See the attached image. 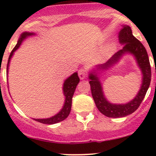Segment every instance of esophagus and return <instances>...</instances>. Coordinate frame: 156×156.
I'll return each mask as SVG.
<instances>
[{"label":"esophagus","mask_w":156,"mask_h":156,"mask_svg":"<svg viewBox=\"0 0 156 156\" xmlns=\"http://www.w3.org/2000/svg\"><path fill=\"white\" fill-rule=\"evenodd\" d=\"M86 75H87V74H86V71L84 70V69H81L79 71H78V76H79L80 79L81 80L84 79V78H86Z\"/></svg>","instance_id":"1"}]
</instances>
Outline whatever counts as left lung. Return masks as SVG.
<instances>
[{"label": "left lung", "instance_id": "obj_1", "mask_svg": "<svg viewBox=\"0 0 156 156\" xmlns=\"http://www.w3.org/2000/svg\"><path fill=\"white\" fill-rule=\"evenodd\" d=\"M119 40L121 44L123 45L122 50L115 53L106 62L97 66L95 69L90 72L88 77L92 97L98 110L108 118L115 119L125 117L137 109L145 97L151 81V67L147 52L143 44L133 35L130 26H122L119 33ZM127 53L134 56L142 72V84L136 97L128 103L125 105L110 103L105 97L98 73L100 70H108L114 66L124 55Z\"/></svg>", "mask_w": 156, "mask_h": 156}]
</instances>
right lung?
<instances>
[{
  "mask_svg": "<svg viewBox=\"0 0 156 156\" xmlns=\"http://www.w3.org/2000/svg\"><path fill=\"white\" fill-rule=\"evenodd\" d=\"M35 35V34L33 32H28V31H25V32L22 33L21 35H20V38H19L18 41H17L16 45L15 46V48H13V50H12V52L10 53V56H9L8 59V63H7V73L8 75V69H9V66H10V59L12 58V56H13V53L16 50H17L20 47V45L22 44V43L23 42V41L26 40L27 37H31V36ZM80 79L78 78V75L77 72L72 74L71 76H69V78H67L65 80L63 83V86H62V91H63V94L65 96V102H64V105L62 106V109L56 114L55 115L52 116V117L48 118V119H33L34 121H37V122H41V123L43 124H47V125H53V124H56L58 122H60L62 121L65 120L67 117L69 116V113L71 112V108H72V97L74 95V93H75V89H76L77 85L79 83Z\"/></svg>",
  "mask_w": 156,
  "mask_h": 156,
  "instance_id": "obj_1",
  "label": "right lung"
}]
</instances>
